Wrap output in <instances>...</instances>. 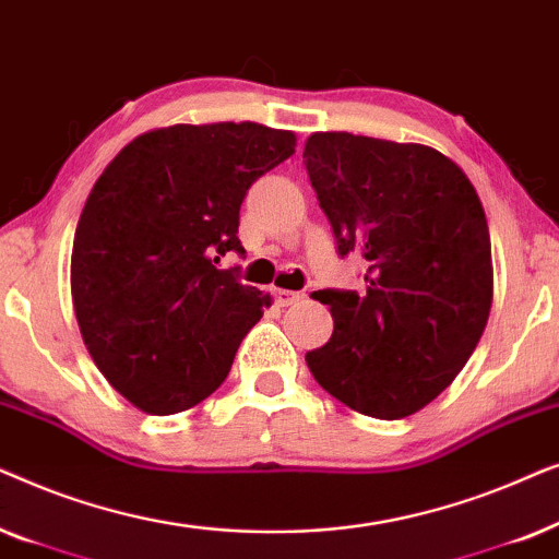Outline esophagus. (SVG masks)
Masks as SVG:
<instances>
[{"label": "esophagus", "instance_id": "34e87169", "mask_svg": "<svg viewBox=\"0 0 559 559\" xmlns=\"http://www.w3.org/2000/svg\"><path fill=\"white\" fill-rule=\"evenodd\" d=\"M272 297H274V305L277 308H287V305H295L297 300H300V293H295V289H282V287H274L272 289Z\"/></svg>", "mask_w": 559, "mask_h": 559}]
</instances>
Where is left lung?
Wrapping results in <instances>:
<instances>
[{
  "label": "left lung",
  "instance_id": "1",
  "mask_svg": "<svg viewBox=\"0 0 559 559\" xmlns=\"http://www.w3.org/2000/svg\"><path fill=\"white\" fill-rule=\"evenodd\" d=\"M302 157L338 254L366 259L364 293H316L333 335L305 361L361 415H415L457 377L491 312L484 205L461 167L425 144L316 132Z\"/></svg>",
  "mask_w": 559,
  "mask_h": 559
}]
</instances>
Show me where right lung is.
Wrapping results in <instances>:
<instances>
[{"label": "right lung", "mask_w": 559, "mask_h": 559, "mask_svg": "<svg viewBox=\"0 0 559 559\" xmlns=\"http://www.w3.org/2000/svg\"><path fill=\"white\" fill-rule=\"evenodd\" d=\"M295 144L254 121L152 129L91 188L73 239V308L98 371L136 409L175 415L211 396L270 308V295L216 264L243 251V195Z\"/></svg>", "instance_id": "add662e5"}]
</instances>
